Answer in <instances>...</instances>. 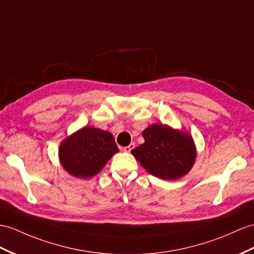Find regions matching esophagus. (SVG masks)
Listing matches in <instances>:
<instances>
[{
    "mask_svg": "<svg viewBox=\"0 0 254 254\" xmlns=\"http://www.w3.org/2000/svg\"><path fill=\"white\" fill-rule=\"evenodd\" d=\"M134 143H130V144H129V145H127V146H125V147H123V151L124 152H126V153H129V152H130L131 150H132V148H134Z\"/></svg>",
    "mask_w": 254,
    "mask_h": 254,
    "instance_id": "34e87169",
    "label": "esophagus"
}]
</instances>
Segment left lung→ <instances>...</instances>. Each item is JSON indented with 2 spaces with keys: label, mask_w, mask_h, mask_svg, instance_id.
Instances as JSON below:
<instances>
[{
  "label": "left lung",
  "mask_w": 254,
  "mask_h": 254,
  "mask_svg": "<svg viewBox=\"0 0 254 254\" xmlns=\"http://www.w3.org/2000/svg\"><path fill=\"white\" fill-rule=\"evenodd\" d=\"M142 135L144 143L133 148L131 154L148 174L163 180H177L191 169L196 147L189 132L153 124Z\"/></svg>",
  "instance_id": "obj_1"
}]
</instances>
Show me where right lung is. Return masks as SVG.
<instances>
[{
  "label": "right lung",
  "instance_id": "obj_1",
  "mask_svg": "<svg viewBox=\"0 0 254 254\" xmlns=\"http://www.w3.org/2000/svg\"><path fill=\"white\" fill-rule=\"evenodd\" d=\"M117 152L112 133L85 126L61 142L59 159L70 175L87 179L97 175Z\"/></svg>",
  "mask_w": 254,
  "mask_h": 254
}]
</instances>
